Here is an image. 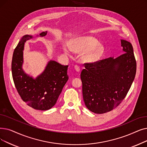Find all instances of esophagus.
Listing matches in <instances>:
<instances>
[{
	"label": "esophagus",
	"instance_id": "esophagus-1",
	"mask_svg": "<svg viewBox=\"0 0 147 147\" xmlns=\"http://www.w3.org/2000/svg\"><path fill=\"white\" fill-rule=\"evenodd\" d=\"M74 69H76V71H78V72H79L80 70V67H79L78 65H75V66H74Z\"/></svg>",
	"mask_w": 147,
	"mask_h": 147
}]
</instances>
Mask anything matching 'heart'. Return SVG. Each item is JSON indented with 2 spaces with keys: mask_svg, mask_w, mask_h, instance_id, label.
Segmentation results:
<instances>
[{
  "mask_svg": "<svg viewBox=\"0 0 147 147\" xmlns=\"http://www.w3.org/2000/svg\"><path fill=\"white\" fill-rule=\"evenodd\" d=\"M69 46L74 53L81 54L82 59L88 62L98 61L105 52V47L96 38L92 36H81L76 38L69 42ZM65 52L68 50L66 47L63 48Z\"/></svg>",
  "mask_w": 147,
  "mask_h": 147,
  "instance_id": "b5f03b06",
  "label": "heart"
}]
</instances>
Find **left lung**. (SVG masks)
Listing matches in <instances>:
<instances>
[{"instance_id":"1","label":"left lung","mask_w":147,"mask_h":147,"mask_svg":"<svg viewBox=\"0 0 147 147\" xmlns=\"http://www.w3.org/2000/svg\"><path fill=\"white\" fill-rule=\"evenodd\" d=\"M123 53L94 63H85L82 71V94L88 109L97 114L109 112L125 97L136 72L131 44L121 40Z\"/></svg>"}]
</instances>
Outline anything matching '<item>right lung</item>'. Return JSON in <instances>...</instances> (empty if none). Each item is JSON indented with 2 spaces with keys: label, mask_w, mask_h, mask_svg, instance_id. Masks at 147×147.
<instances>
[{
  "label": "right lung",
  "mask_w": 147,
  "mask_h": 147,
  "mask_svg": "<svg viewBox=\"0 0 147 147\" xmlns=\"http://www.w3.org/2000/svg\"><path fill=\"white\" fill-rule=\"evenodd\" d=\"M47 32H42L40 36H46ZM31 38L33 36L24 35L14 49L11 63L12 78L23 101L35 109L46 111L55 106L68 80V66L50 61L44 71L36 79L25 73L22 68L23 50L25 42Z\"/></svg>",
  "instance_id": "obj_1"
}]
</instances>
